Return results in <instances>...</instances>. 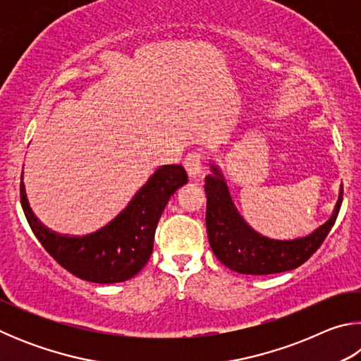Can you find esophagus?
Returning <instances> with one entry per match:
<instances>
[{"label": "esophagus", "instance_id": "esophagus-1", "mask_svg": "<svg viewBox=\"0 0 361 361\" xmlns=\"http://www.w3.org/2000/svg\"><path fill=\"white\" fill-rule=\"evenodd\" d=\"M204 162H205V152L199 149L188 152L185 161H183L189 176H197L199 173H202Z\"/></svg>", "mask_w": 361, "mask_h": 361}]
</instances>
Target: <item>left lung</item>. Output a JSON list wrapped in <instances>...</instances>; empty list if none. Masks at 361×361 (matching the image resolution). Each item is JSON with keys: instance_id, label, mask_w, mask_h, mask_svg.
<instances>
[{"instance_id": "left-lung-1", "label": "left lung", "mask_w": 361, "mask_h": 361, "mask_svg": "<svg viewBox=\"0 0 361 361\" xmlns=\"http://www.w3.org/2000/svg\"><path fill=\"white\" fill-rule=\"evenodd\" d=\"M205 194L207 234L216 258L239 274L267 276L299 267L320 248L338 218L344 191L341 189L333 216L310 235L295 240L266 239L250 228L235 210L216 169L205 178Z\"/></svg>"}]
</instances>
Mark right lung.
Segmentation results:
<instances>
[{
	"mask_svg": "<svg viewBox=\"0 0 361 361\" xmlns=\"http://www.w3.org/2000/svg\"><path fill=\"white\" fill-rule=\"evenodd\" d=\"M188 183L181 166H162L111 223L92 234L62 235L35 218L20 183V204L36 239L73 276L94 283H118L132 279L148 262L154 232L170 195Z\"/></svg>",
	"mask_w": 361,
	"mask_h": 361,
	"instance_id": "obj_1",
	"label": "right lung"
}]
</instances>
